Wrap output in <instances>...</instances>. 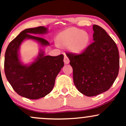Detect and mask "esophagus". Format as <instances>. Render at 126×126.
Instances as JSON below:
<instances>
[{"label":"esophagus","instance_id":"1","mask_svg":"<svg viewBox=\"0 0 126 126\" xmlns=\"http://www.w3.org/2000/svg\"><path fill=\"white\" fill-rule=\"evenodd\" d=\"M64 62L65 64H69V63H70L69 59L68 58V57L66 55V54H65L64 57Z\"/></svg>","mask_w":126,"mask_h":126}]
</instances>
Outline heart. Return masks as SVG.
I'll return each mask as SVG.
<instances>
[{
  "label": "heart",
  "instance_id": "1",
  "mask_svg": "<svg viewBox=\"0 0 126 126\" xmlns=\"http://www.w3.org/2000/svg\"><path fill=\"white\" fill-rule=\"evenodd\" d=\"M57 43L62 46H69L74 53H80L86 49L90 36L87 32L76 28H70L61 32L57 36Z\"/></svg>",
  "mask_w": 126,
  "mask_h": 126
}]
</instances>
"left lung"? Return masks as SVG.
Segmentation results:
<instances>
[{
  "label": "left lung",
  "instance_id": "1",
  "mask_svg": "<svg viewBox=\"0 0 126 126\" xmlns=\"http://www.w3.org/2000/svg\"><path fill=\"white\" fill-rule=\"evenodd\" d=\"M93 40L80 54L67 53L73 68L74 84L81 93L94 96L108 90L119 70V53L106 32L94 25Z\"/></svg>",
  "mask_w": 126,
  "mask_h": 126
}]
</instances>
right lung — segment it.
Listing matches in <instances>:
<instances>
[{"mask_svg": "<svg viewBox=\"0 0 126 126\" xmlns=\"http://www.w3.org/2000/svg\"><path fill=\"white\" fill-rule=\"evenodd\" d=\"M47 30L43 26L24 30L9 44L5 52L4 69L7 80L18 94L30 99H38L50 93L56 78L64 66L63 54L45 56L42 50L29 66L20 62L18 51L25 39L36 40L42 46L49 45L45 39L32 35L43 34L47 33Z\"/></svg>", "mask_w": 126, "mask_h": 126, "instance_id": "add662e5", "label": "right lung"}]
</instances>
